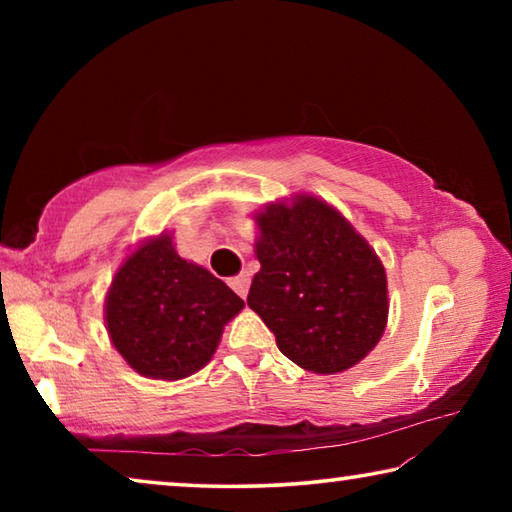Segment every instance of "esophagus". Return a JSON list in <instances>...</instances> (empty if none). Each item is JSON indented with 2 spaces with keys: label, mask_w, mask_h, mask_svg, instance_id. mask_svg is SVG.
<instances>
[{
  "label": "esophagus",
  "mask_w": 512,
  "mask_h": 512,
  "mask_svg": "<svg viewBox=\"0 0 512 512\" xmlns=\"http://www.w3.org/2000/svg\"><path fill=\"white\" fill-rule=\"evenodd\" d=\"M228 284L239 293L241 298H246L248 296V287H250V275L248 273H241V275L230 277Z\"/></svg>",
  "instance_id": "esophagus-1"
}]
</instances>
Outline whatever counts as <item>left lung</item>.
Segmentation results:
<instances>
[{
	"label": "left lung",
	"instance_id": "obj_1",
	"mask_svg": "<svg viewBox=\"0 0 512 512\" xmlns=\"http://www.w3.org/2000/svg\"><path fill=\"white\" fill-rule=\"evenodd\" d=\"M259 237L248 307L277 348L318 375L343 372L379 343L388 320L386 271L332 205L298 194L255 216Z\"/></svg>",
	"mask_w": 512,
	"mask_h": 512
}]
</instances>
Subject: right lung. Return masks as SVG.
Here are the masks:
<instances>
[{
    "label": "right lung",
    "instance_id": "add662e5",
    "mask_svg": "<svg viewBox=\"0 0 512 512\" xmlns=\"http://www.w3.org/2000/svg\"><path fill=\"white\" fill-rule=\"evenodd\" d=\"M241 309L244 300L228 284L180 257L162 232L128 255L112 277L106 327L135 372L176 381L212 359L225 323Z\"/></svg>",
    "mask_w": 512,
    "mask_h": 512
}]
</instances>
